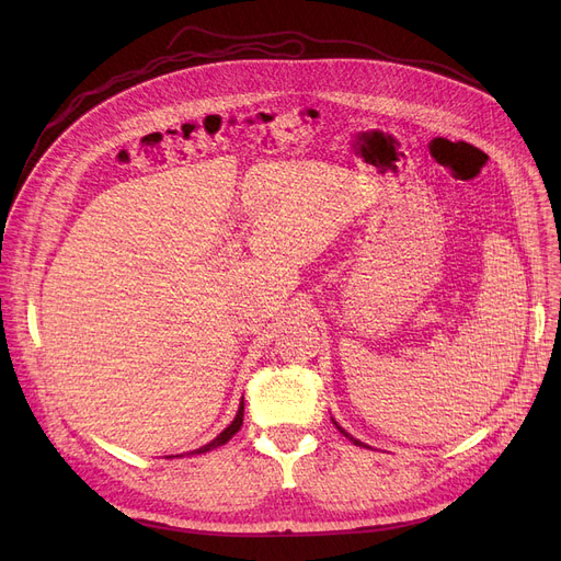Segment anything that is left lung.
<instances>
[{
  "instance_id": "obj_1",
  "label": "left lung",
  "mask_w": 561,
  "mask_h": 561,
  "mask_svg": "<svg viewBox=\"0 0 561 561\" xmlns=\"http://www.w3.org/2000/svg\"><path fill=\"white\" fill-rule=\"evenodd\" d=\"M332 421H334V419H332ZM334 425H336V430H339V432H341V434H343L345 438H350V440H352V444H355V446H362V448H368L366 444H362V440H359V438H355V436H352V434H347V432H345V430H343V427H341V425H339L336 421H334Z\"/></svg>"
}]
</instances>
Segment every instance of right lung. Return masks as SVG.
<instances>
[{"instance_id": "obj_1", "label": "right lung", "mask_w": 561, "mask_h": 561, "mask_svg": "<svg viewBox=\"0 0 561 561\" xmlns=\"http://www.w3.org/2000/svg\"><path fill=\"white\" fill-rule=\"evenodd\" d=\"M243 409H245V402L241 400V407H239V411H236V419L214 438V440H209V444L206 446H202V448H197V450H193V453H188V455H202V453H209V450H214V448H220V446H225L227 440L241 430V425H243Z\"/></svg>"}]
</instances>
